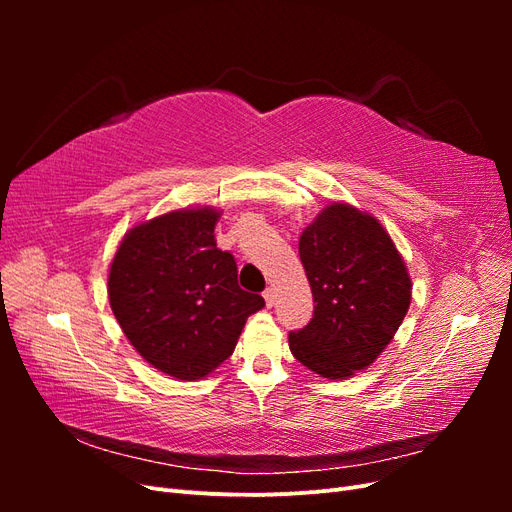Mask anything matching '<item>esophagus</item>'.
<instances>
[{"instance_id":"esophagus-1","label":"esophagus","mask_w":512,"mask_h":512,"mask_svg":"<svg viewBox=\"0 0 512 512\" xmlns=\"http://www.w3.org/2000/svg\"><path fill=\"white\" fill-rule=\"evenodd\" d=\"M262 297H265L267 307H273V303H275V290L273 288H267L265 292H262Z\"/></svg>"}]
</instances>
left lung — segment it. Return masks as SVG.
Returning a JSON list of instances; mask_svg holds the SVG:
<instances>
[{"label": "left lung", "instance_id": "left-lung-1", "mask_svg": "<svg viewBox=\"0 0 512 512\" xmlns=\"http://www.w3.org/2000/svg\"><path fill=\"white\" fill-rule=\"evenodd\" d=\"M314 294L307 327L290 331L294 359L314 374L346 380L389 346L404 322L412 282L389 232L365 211L331 203L299 239Z\"/></svg>", "mask_w": 512, "mask_h": 512}]
</instances>
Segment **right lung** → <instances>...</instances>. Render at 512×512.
Wrapping results in <instances>:
<instances>
[{
  "instance_id": "obj_1",
  "label": "right lung",
  "mask_w": 512,
  "mask_h": 512,
  "mask_svg": "<svg viewBox=\"0 0 512 512\" xmlns=\"http://www.w3.org/2000/svg\"><path fill=\"white\" fill-rule=\"evenodd\" d=\"M220 211L181 209L138 224L119 243L108 301L136 352L166 376L205 378L237 346L247 316L265 307L237 282L215 243Z\"/></svg>"
}]
</instances>
